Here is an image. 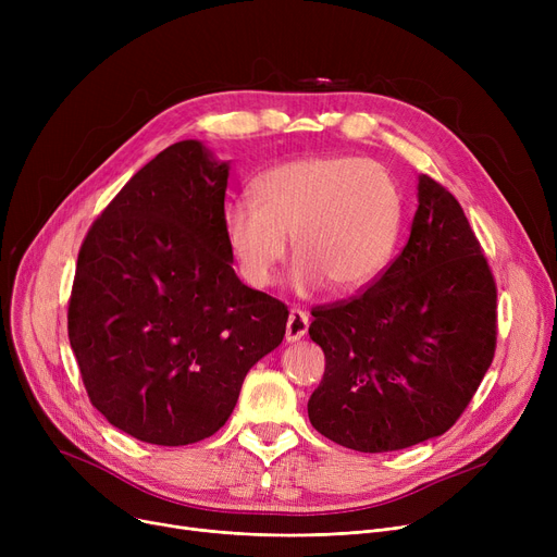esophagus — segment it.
Segmentation results:
<instances>
[{
  "mask_svg": "<svg viewBox=\"0 0 557 557\" xmlns=\"http://www.w3.org/2000/svg\"><path fill=\"white\" fill-rule=\"evenodd\" d=\"M309 330V315L300 309H290L288 313V323H286V341L296 343L300 341Z\"/></svg>",
  "mask_w": 557,
  "mask_h": 557,
  "instance_id": "34e87169",
  "label": "esophagus"
}]
</instances>
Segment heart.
<instances>
[{
	"label": "heart",
	"instance_id": "b5f03b06",
	"mask_svg": "<svg viewBox=\"0 0 557 557\" xmlns=\"http://www.w3.org/2000/svg\"><path fill=\"white\" fill-rule=\"evenodd\" d=\"M255 196L223 210L227 248L252 286H269L294 237L296 286L327 282L341 294L370 286L388 267L399 232V194L388 171L355 156L284 162L255 183Z\"/></svg>",
	"mask_w": 557,
	"mask_h": 557
}]
</instances>
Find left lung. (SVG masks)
I'll use <instances>...</instances> for the list:
<instances>
[{"label":"left lung","mask_w":557,"mask_h":557,"mask_svg":"<svg viewBox=\"0 0 557 557\" xmlns=\"http://www.w3.org/2000/svg\"><path fill=\"white\" fill-rule=\"evenodd\" d=\"M311 315L325 374L309 397V420L332 443L363 454L443 435L494 359L487 259L458 200L424 173L399 257L366 294Z\"/></svg>","instance_id":"1"}]
</instances>
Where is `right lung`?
<instances>
[{
  "label": "right lung",
  "mask_w": 557,
  "mask_h": 557,
  "mask_svg": "<svg viewBox=\"0 0 557 557\" xmlns=\"http://www.w3.org/2000/svg\"><path fill=\"white\" fill-rule=\"evenodd\" d=\"M230 162L198 139L141 166L87 232L67 332L90 401L141 443L216 433L286 307L246 286L223 230Z\"/></svg>",
  "instance_id": "1"
}]
</instances>
